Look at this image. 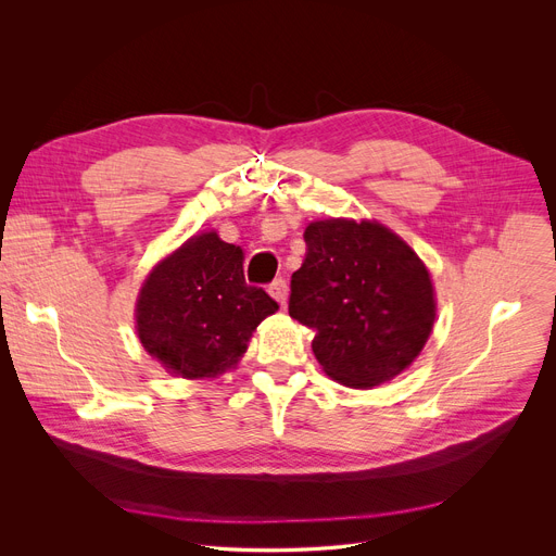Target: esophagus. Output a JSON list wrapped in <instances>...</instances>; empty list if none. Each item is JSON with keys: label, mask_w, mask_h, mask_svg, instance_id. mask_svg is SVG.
Wrapping results in <instances>:
<instances>
[{"label": "esophagus", "mask_w": 556, "mask_h": 556, "mask_svg": "<svg viewBox=\"0 0 556 556\" xmlns=\"http://www.w3.org/2000/svg\"><path fill=\"white\" fill-rule=\"evenodd\" d=\"M268 292L279 301V305H286V299H288V286H286V281L279 277V279H275L270 286H268Z\"/></svg>", "instance_id": "34e87169"}]
</instances>
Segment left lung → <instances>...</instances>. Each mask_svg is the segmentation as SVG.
Segmentation results:
<instances>
[{"instance_id": "left-lung-1", "label": "left lung", "mask_w": 556, "mask_h": 556, "mask_svg": "<svg viewBox=\"0 0 556 556\" xmlns=\"http://www.w3.org/2000/svg\"><path fill=\"white\" fill-rule=\"evenodd\" d=\"M303 240L288 312L316 332L312 352L326 374L363 389L407 369L435 321L431 277L418 255L376 222H312Z\"/></svg>"}]
</instances>
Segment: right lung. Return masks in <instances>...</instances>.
Segmentation results:
<instances>
[{
	"label": "right lung",
	"instance_id": "right-lung-1",
	"mask_svg": "<svg viewBox=\"0 0 556 556\" xmlns=\"http://www.w3.org/2000/svg\"><path fill=\"white\" fill-rule=\"evenodd\" d=\"M242 249L202 232L155 266L140 290L142 348L182 378L215 376L237 363L277 301L244 279Z\"/></svg>",
	"mask_w": 556,
	"mask_h": 556
}]
</instances>
